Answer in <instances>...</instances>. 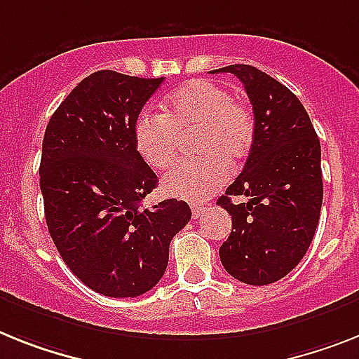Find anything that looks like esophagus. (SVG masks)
<instances>
[{
    "instance_id": "obj_1",
    "label": "esophagus",
    "mask_w": 359,
    "mask_h": 359,
    "mask_svg": "<svg viewBox=\"0 0 359 359\" xmlns=\"http://www.w3.org/2000/svg\"><path fill=\"white\" fill-rule=\"evenodd\" d=\"M204 210H206V206H204V204H197V203L191 204V215H194V219H197V217L203 215Z\"/></svg>"
}]
</instances>
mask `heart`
I'll return each instance as SVG.
<instances>
[{"label": "heart", "mask_w": 359, "mask_h": 359, "mask_svg": "<svg viewBox=\"0 0 359 359\" xmlns=\"http://www.w3.org/2000/svg\"><path fill=\"white\" fill-rule=\"evenodd\" d=\"M194 158L175 165L162 191L175 198L204 201L228 180L252 149L255 120L250 107L210 80H189L164 102V113L144 111L135 123V146L155 170H168L188 138Z\"/></svg>", "instance_id": "b5f03b06"}]
</instances>
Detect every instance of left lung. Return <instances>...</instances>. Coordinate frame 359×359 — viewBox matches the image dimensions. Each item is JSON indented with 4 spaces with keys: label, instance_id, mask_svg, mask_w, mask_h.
<instances>
[{
    "label": "left lung",
    "instance_id": "obj_1",
    "mask_svg": "<svg viewBox=\"0 0 359 359\" xmlns=\"http://www.w3.org/2000/svg\"><path fill=\"white\" fill-rule=\"evenodd\" d=\"M212 72L239 78L255 118L245 170L217 201L231 215L221 263L237 281L270 285L299 264L314 239L323 203L319 138L299 98L266 72L243 63Z\"/></svg>",
    "mask_w": 359,
    "mask_h": 359
}]
</instances>
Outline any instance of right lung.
Wrapping results in <instances>:
<instances>
[{"label": "right lung", "mask_w": 359, "mask_h": 359, "mask_svg": "<svg viewBox=\"0 0 359 359\" xmlns=\"http://www.w3.org/2000/svg\"><path fill=\"white\" fill-rule=\"evenodd\" d=\"M164 78L96 71L60 104L45 129L40 188L45 221L71 272L109 297H137L164 276L188 203L142 201L156 175L135 146V123Z\"/></svg>", "instance_id": "add662e5"}]
</instances>
